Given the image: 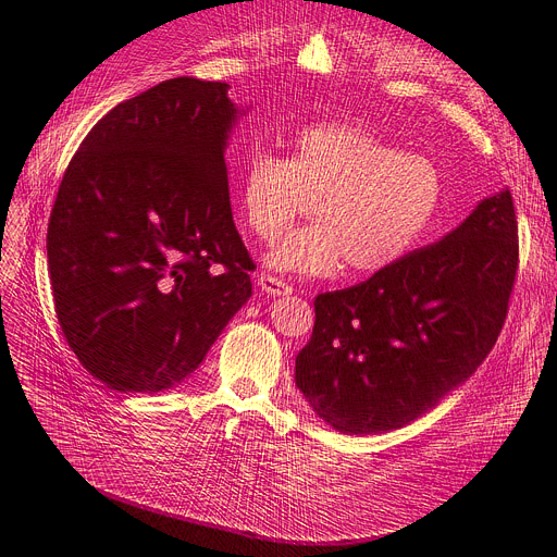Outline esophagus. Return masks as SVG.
<instances>
[{
  "label": "esophagus",
  "instance_id": "esophagus-1",
  "mask_svg": "<svg viewBox=\"0 0 557 557\" xmlns=\"http://www.w3.org/2000/svg\"><path fill=\"white\" fill-rule=\"evenodd\" d=\"M258 285L262 287V293L274 295V297H289V295H293V285H287L283 278L272 276V274H260Z\"/></svg>",
  "mask_w": 557,
  "mask_h": 557
}]
</instances>
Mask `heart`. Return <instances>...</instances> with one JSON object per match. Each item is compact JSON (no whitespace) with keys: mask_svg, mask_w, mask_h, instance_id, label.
<instances>
[{"mask_svg":"<svg viewBox=\"0 0 557 557\" xmlns=\"http://www.w3.org/2000/svg\"><path fill=\"white\" fill-rule=\"evenodd\" d=\"M245 226L262 243L293 228L310 206V226L270 251L278 272L326 278L379 274L406 258L433 224L444 174L431 158L406 153L356 124H312L287 156L253 149L237 176Z\"/></svg>","mask_w":557,"mask_h":557,"instance_id":"b5f03b06","label":"heart"}]
</instances>
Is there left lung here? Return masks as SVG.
Here are the masks:
<instances>
[{"mask_svg":"<svg viewBox=\"0 0 557 557\" xmlns=\"http://www.w3.org/2000/svg\"><path fill=\"white\" fill-rule=\"evenodd\" d=\"M519 243L510 190L440 243L354 287L317 295L295 381L344 435L404 429L487 358L506 324Z\"/></svg>","mask_w":557,"mask_h":557,"instance_id":"8db88e82","label":"left lung"}]
</instances>
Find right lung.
Listing matches in <instances>:
<instances>
[{"mask_svg":"<svg viewBox=\"0 0 557 557\" xmlns=\"http://www.w3.org/2000/svg\"><path fill=\"white\" fill-rule=\"evenodd\" d=\"M228 84L168 78L106 113L72 156L47 228L57 317L90 376L176 387L251 297L224 149Z\"/></svg>","mask_w":557,"mask_h":557,"instance_id":"add662e5","label":"right lung"}]
</instances>
